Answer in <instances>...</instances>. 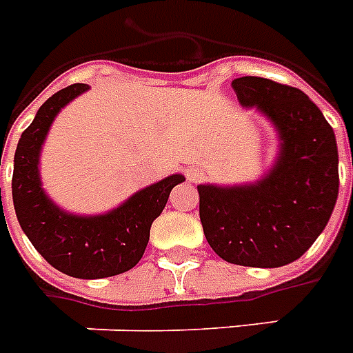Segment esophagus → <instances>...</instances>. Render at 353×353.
Wrapping results in <instances>:
<instances>
[{
	"instance_id": "obj_1",
	"label": "esophagus",
	"mask_w": 353,
	"mask_h": 353,
	"mask_svg": "<svg viewBox=\"0 0 353 353\" xmlns=\"http://www.w3.org/2000/svg\"><path fill=\"white\" fill-rule=\"evenodd\" d=\"M185 176H187L189 181L196 183V181H200V179L203 177V172L200 168H196V166H189V168L185 170Z\"/></svg>"
}]
</instances>
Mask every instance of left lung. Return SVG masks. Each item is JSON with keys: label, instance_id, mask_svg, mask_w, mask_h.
Wrapping results in <instances>:
<instances>
[{"label": "left lung", "instance_id": "1", "mask_svg": "<svg viewBox=\"0 0 353 353\" xmlns=\"http://www.w3.org/2000/svg\"><path fill=\"white\" fill-rule=\"evenodd\" d=\"M243 108L275 127L279 151L252 183L198 185L210 247L230 263L281 268L301 258L322 234L339 196L335 132L309 97L268 78L232 82Z\"/></svg>", "mask_w": 353, "mask_h": 353}]
</instances>
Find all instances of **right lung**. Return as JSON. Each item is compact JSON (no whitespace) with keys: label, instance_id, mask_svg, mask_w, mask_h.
<instances>
[{"label":"right lung","instance_id":"add662e5","mask_svg":"<svg viewBox=\"0 0 353 353\" xmlns=\"http://www.w3.org/2000/svg\"><path fill=\"white\" fill-rule=\"evenodd\" d=\"M88 90V83H72L54 93L22 132L14 153L12 203L23 234L52 268L74 279H104L140 262L151 224L185 176L164 177L99 215H77L59 208L41 181V151L57 114Z\"/></svg>","mask_w":353,"mask_h":353}]
</instances>
